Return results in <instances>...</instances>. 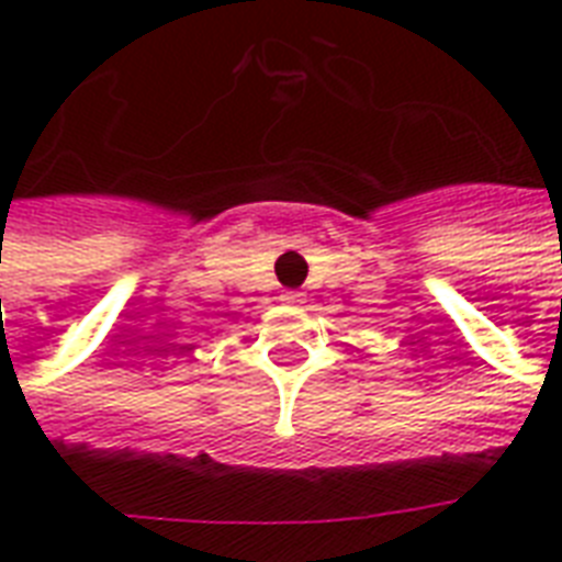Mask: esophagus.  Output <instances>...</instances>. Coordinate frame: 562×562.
I'll return each instance as SVG.
<instances>
[{
  "mask_svg": "<svg viewBox=\"0 0 562 562\" xmlns=\"http://www.w3.org/2000/svg\"><path fill=\"white\" fill-rule=\"evenodd\" d=\"M280 300L285 306H303V303H306V294H300V291H282Z\"/></svg>",
  "mask_w": 562,
  "mask_h": 562,
  "instance_id": "esophagus-1",
  "label": "esophagus"
}]
</instances>
